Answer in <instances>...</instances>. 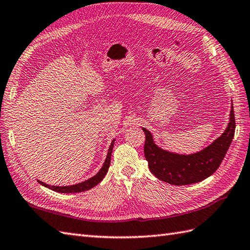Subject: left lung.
Listing matches in <instances>:
<instances>
[{
	"label": "left lung",
	"instance_id": "obj_1",
	"mask_svg": "<svg viewBox=\"0 0 250 250\" xmlns=\"http://www.w3.org/2000/svg\"><path fill=\"white\" fill-rule=\"evenodd\" d=\"M142 129L146 134L145 158L156 178L172 185L198 183L216 171L227 153L235 131L234 111L231 104L229 124L223 134L201 151L191 154H179L160 148L151 133L145 127Z\"/></svg>",
	"mask_w": 250,
	"mask_h": 250
}]
</instances>
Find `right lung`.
<instances>
[{"label":"right lung","mask_w":250,"mask_h":250,"mask_svg":"<svg viewBox=\"0 0 250 250\" xmlns=\"http://www.w3.org/2000/svg\"><path fill=\"white\" fill-rule=\"evenodd\" d=\"M114 144H115V138L112 141L111 143V146L108 148V151H107V155H106V159L104 161V163L101 167V169L99 170L94 177H91L89 179L85 180V181L78 183V184H73V185H67V187H57V185H49L44 182L39 181L38 182L42 185L44 188H48L52 190L57 191V193H63V194H72V193H81V191H85V190H88L92 188H95L97 184L100 183L103 178L105 177L106 172L108 170V167L111 165V156H112V152H113V147H114Z\"/></svg>","instance_id":"right-lung-1"}]
</instances>
